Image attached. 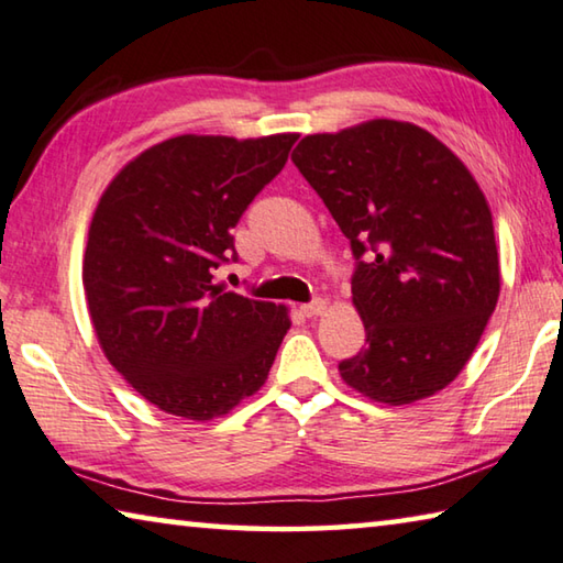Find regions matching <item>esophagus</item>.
Wrapping results in <instances>:
<instances>
[{
  "instance_id": "esophagus-1",
  "label": "esophagus",
  "mask_w": 563,
  "mask_h": 563,
  "mask_svg": "<svg viewBox=\"0 0 563 563\" xmlns=\"http://www.w3.org/2000/svg\"><path fill=\"white\" fill-rule=\"evenodd\" d=\"M324 311H327V301L324 299H314V301L303 303V307H301V314L303 317H319V314H324Z\"/></svg>"
}]
</instances>
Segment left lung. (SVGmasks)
<instances>
[{"mask_svg": "<svg viewBox=\"0 0 563 563\" xmlns=\"http://www.w3.org/2000/svg\"><path fill=\"white\" fill-rule=\"evenodd\" d=\"M352 244L366 346L339 362L368 399L401 407L444 389L499 299L492 211L462 159L394 119L309 134L291 154Z\"/></svg>", "mask_w": 563, "mask_h": 563, "instance_id": "obj_1", "label": "left lung"}]
</instances>
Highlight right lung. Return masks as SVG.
<instances>
[{
    "label": "right lung",
    "instance_id": "right-lung-1",
    "mask_svg": "<svg viewBox=\"0 0 563 563\" xmlns=\"http://www.w3.org/2000/svg\"><path fill=\"white\" fill-rule=\"evenodd\" d=\"M299 134H181L142 152L101 195L85 294L112 366L156 409L209 421L262 389L287 309L221 291L232 229L284 169Z\"/></svg>",
    "mask_w": 563,
    "mask_h": 563
}]
</instances>
